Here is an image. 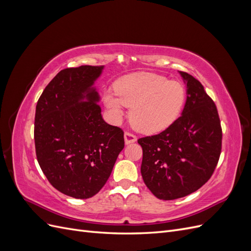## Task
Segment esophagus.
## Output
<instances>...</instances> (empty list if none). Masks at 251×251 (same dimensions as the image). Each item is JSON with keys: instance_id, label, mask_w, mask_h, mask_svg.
Instances as JSON below:
<instances>
[{"instance_id": "esophagus-1", "label": "esophagus", "mask_w": 251, "mask_h": 251, "mask_svg": "<svg viewBox=\"0 0 251 251\" xmlns=\"http://www.w3.org/2000/svg\"><path fill=\"white\" fill-rule=\"evenodd\" d=\"M136 140H137V137H136V136L133 135L132 133H126L125 134V142H126V144L133 143Z\"/></svg>"}]
</instances>
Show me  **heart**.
I'll use <instances>...</instances> for the list:
<instances>
[{
  "instance_id": "1",
  "label": "heart",
  "mask_w": 251,
  "mask_h": 251,
  "mask_svg": "<svg viewBox=\"0 0 251 251\" xmlns=\"http://www.w3.org/2000/svg\"><path fill=\"white\" fill-rule=\"evenodd\" d=\"M115 89L103 94L112 119L120 120L125 109L131 107V124L147 134L169 127L179 117L186 97L181 82L150 72L126 75L116 82Z\"/></svg>"
}]
</instances>
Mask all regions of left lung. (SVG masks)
I'll return each mask as SVG.
<instances>
[{"instance_id":"8db88e82","label":"left lung","mask_w":251,"mask_h":251,"mask_svg":"<svg viewBox=\"0 0 251 251\" xmlns=\"http://www.w3.org/2000/svg\"><path fill=\"white\" fill-rule=\"evenodd\" d=\"M186 86L181 116L158 135L138 139L142 148L141 175L160 200H175L204 185L221 153L222 130L215 102L201 82L179 71Z\"/></svg>"}]
</instances>
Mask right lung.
Returning a JSON list of instances; mask_svg holds the SVG:
<instances>
[{"label": "right lung", "instance_id": "add662e5", "mask_svg": "<svg viewBox=\"0 0 251 251\" xmlns=\"http://www.w3.org/2000/svg\"><path fill=\"white\" fill-rule=\"evenodd\" d=\"M104 66L67 68L45 88L35 109L36 158L53 187L75 199L96 195L125 148L124 132L105 123L95 81Z\"/></svg>", "mask_w": 251, "mask_h": 251}]
</instances>
